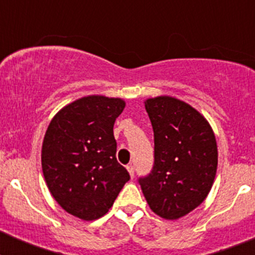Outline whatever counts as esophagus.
<instances>
[{"label":"esophagus","instance_id":"obj_1","mask_svg":"<svg viewBox=\"0 0 255 255\" xmlns=\"http://www.w3.org/2000/svg\"><path fill=\"white\" fill-rule=\"evenodd\" d=\"M126 168H128V171H129L130 176L134 177V175H135V166H134V164H132V163L128 164V166H126Z\"/></svg>","mask_w":255,"mask_h":255}]
</instances>
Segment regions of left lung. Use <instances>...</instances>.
Masks as SVG:
<instances>
[{"label": "left lung", "mask_w": 255, "mask_h": 255, "mask_svg": "<svg viewBox=\"0 0 255 255\" xmlns=\"http://www.w3.org/2000/svg\"><path fill=\"white\" fill-rule=\"evenodd\" d=\"M154 132V163L139 184L150 209L177 220L207 198L217 171L213 130L199 112L172 97L145 101Z\"/></svg>", "instance_id": "8db88e82"}]
</instances>
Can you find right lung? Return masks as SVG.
I'll return each mask as SVG.
<instances>
[{
	"label": "right lung",
	"mask_w": 255,
	"mask_h": 255,
	"mask_svg": "<svg viewBox=\"0 0 255 255\" xmlns=\"http://www.w3.org/2000/svg\"><path fill=\"white\" fill-rule=\"evenodd\" d=\"M125 108L120 98L89 96L52 119L42 147V168L52 197L70 215L102 217L130 175L116 159L114 124Z\"/></svg>",
	"instance_id": "1"
}]
</instances>
